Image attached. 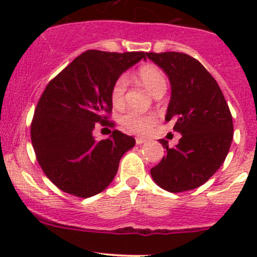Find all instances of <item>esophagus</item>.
I'll return each instance as SVG.
<instances>
[{
  "label": "esophagus",
  "mask_w": 257,
  "mask_h": 257,
  "mask_svg": "<svg viewBox=\"0 0 257 257\" xmlns=\"http://www.w3.org/2000/svg\"><path fill=\"white\" fill-rule=\"evenodd\" d=\"M145 139L144 138H136V143L138 144V145H141V144H143V143H145Z\"/></svg>",
  "instance_id": "34e87169"
}]
</instances>
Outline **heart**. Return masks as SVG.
I'll return each mask as SVG.
<instances>
[{
	"label": "heart",
	"mask_w": 257,
	"mask_h": 257,
	"mask_svg": "<svg viewBox=\"0 0 257 257\" xmlns=\"http://www.w3.org/2000/svg\"><path fill=\"white\" fill-rule=\"evenodd\" d=\"M137 77L154 95L160 90L167 89L165 74L163 73L162 69L158 68L154 64H144V66L139 67L137 71ZM126 88H128V77L126 76H120L114 82L112 89H110V100H112L114 107H120L124 103ZM120 121L124 128L131 133L144 134L154 125L157 121V116L152 113L142 114L132 110V112L124 114Z\"/></svg>",
	"instance_id": "b5f03b06"
}]
</instances>
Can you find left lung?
Here are the masks:
<instances>
[{
  "label": "left lung",
  "mask_w": 257,
  "mask_h": 257,
  "mask_svg": "<svg viewBox=\"0 0 257 257\" xmlns=\"http://www.w3.org/2000/svg\"><path fill=\"white\" fill-rule=\"evenodd\" d=\"M172 85L165 120H174L181 134L179 144L167 149L162 162L152 168L153 180L170 193L193 190L209 180L224 163L234 136L232 116L224 94L205 67L180 52L147 53Z\"/></svg>",
  "instance_id": "1"
}]
</instances>
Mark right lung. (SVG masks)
<instances>
[{
    "label": "right lung",
    "mask_w": 257,
    "mask_h": 257,
    "mask_svg": "<svg viewBox=\"0 0 257 257\" xmlns=\"http://www.w3.org/2000/svg\"><path fill=\"white\" fill-rule=\"evenodd\" d=\"M144 52L90 49L73 59L46 87L36 107L31 139L38 164L58 189L79 198L102 193L113 181L124 153L136 139L113 131L97 141L93 129L108 125L110 89L116 79L145 59Z\"/></svg>",
    "instance_id": "add662e5"
}]
</instances>
